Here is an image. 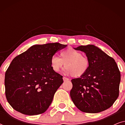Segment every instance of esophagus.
<instances>
[{
	"instance_id": "1",
	"label": "esophagus",
	"mask_w": 125,
	"mask_h": 125,
	"mask_svg": "<svg viewBox=\"0 0 125 125\" xmlns=\"http://www.w3.org/2000/svg\"><path fill=\"white\" fill-rule=\"evenodd\" d=\"M63 80H64V81H68V80H69V78H66V77H63Z\"/></svg>"
}]
</instances>
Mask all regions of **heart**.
I'll return each instance as SVG.
<instances>
[{
	"label": "heart",
	"mask_w": 125,
	"mask_h": 125,
	"mask_svg": "<svg viewBox=\"0 0 125 125\" xmlns=\"http://www.w3.org/2000/svg\"><path fill=\"white\" fill-rule=\"evenodd\" d=\"M51 68L55 72L60 71L64 65V72L73 77H79L84 75L89 70L90 62L88 57L82 53L72 48L61 51L60 57L53 56L50 60Z\"/></svg>",
	"instance_id": "1"
}]
</instances>
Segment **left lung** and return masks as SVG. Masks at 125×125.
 Masks as SVG:
<instances>
[{
    "label": "left lung",
    "instance_id": "obj_1",
    "mask_svg": "<svg viewBox=\"0 0 125 125\" xmlns=\"http://www.w3.org/2000/svg\"><path fill=\"white\" fill-rule=\"evenodd\" d=\"M74 49L86 54L90 66L84 75L71 80L72 100L85 113H97L106 110L119 95L121 73L117 63L93 45H81Z\"/></svg>",
    "mask_w": 125,
    "mask_h": 125
}]
</instances>
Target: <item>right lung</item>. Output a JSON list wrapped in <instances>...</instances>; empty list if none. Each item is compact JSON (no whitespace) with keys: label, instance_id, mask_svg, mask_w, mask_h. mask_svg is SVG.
I'll return each mask as SVG.
<instances>
[{"label":"right lung","instance_id":"right-lung-1","mask_svg":"<svg viewBox=\"0 0 125 125\" xmlns=\"http://www.w3.org/2000/svg\"><path fill=\"white\" fill-rule=\"evenodd\" d=\"M67 45L58 42L35 45L12 61L5 73V93L13 109L28 115L45 112L63 83L50 60Z\"/></svg>","mask_w":125,"mask_h":125}]
</instances>
